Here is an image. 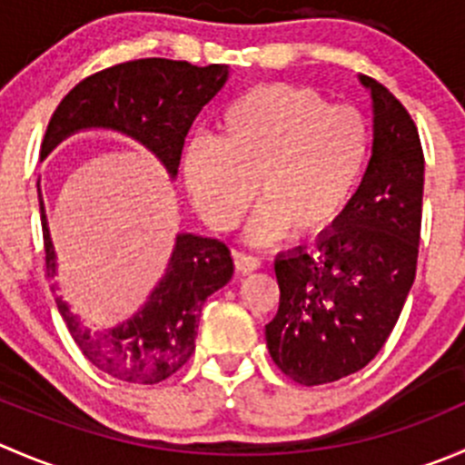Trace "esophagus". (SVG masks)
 <instances>
[{
  "instance_id": "obj_1",
  "label": "esophagus",
  "mask_w": 465,
  "mask_h": 465,
  "mask_svg": "<svg viewBox=\"0 0 465 465\" xmlns=\"http://www.w3.org/2000/svg\"><path fill=\"white\" fill-rule=\"evenodd\" d=\"M233 265L241 274H250V272L259 270L261 267V259L259 256L245 254V252H233Z\"/></svg>"
}]
</instances>
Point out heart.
I'll use <instances>...</instances> for the list:
<instances>
[{"mask_svg":"<svg viewBox=\"0 0 465 465\" xmlns=\"http://www.w3.org/2000/svg\"><path fill=\"white\" fill-rule=\"evenodd\" d=\"M371 154L362 112L332 105L311 87L261 85L238 96L220 139L198 137L184 154V177L200 215L232 229L259 186L265 200L252 218V241L292 229L297 238L331 227L358 189Z\"/></svg>","mask_w":465,"mask_h":465,"instance_id":"heart-1","label":"heart"}]
</instances>
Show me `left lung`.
Masks as SVG:
<instances>
[{"mask_svg":"<svg viewBox=\"0 0 465 465\" xmlns=\"http://www.w3.org/2000/svg\"><path fill=\"white\" fill-rule=\"evenodd\" d=\"M373 154L358 193L315 250L274 262L279 311L265 326L276 367L315 387L367 367L401 317L416 276L425 157L414 119L373 78Z\"/></svg>","mask_w":465,"mask_h":465,"instance_id":"obj_1","label":"left lung"}]
</instances>
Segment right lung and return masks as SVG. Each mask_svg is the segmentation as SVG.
Returning a JSON list of instances; mask_svg holds the SVG:
<instances>
[{
	"label": "right lung",
	"mask_w": 465,
	"mask_h": 465,
	"mask_svg": "<svg viewBox=\"0 0 465 465\" xmlns=\"http://www.w3.org/2000/svg\"><path fill=\"white\" fill-rule=\"evenodd\" d=\"M227 64L198 67L186 60L139 58L83 78L55 107L40 154L83 128H112L137 139L177 175L186 134L200 110L227 81ZM46 279L55 274V254L40 195ZM233 274L232 252L215 238L180 233L166 276L130 322L107 332L81 326L67 303L58 311L83 355L110 376L134 384H157L180 371L195 351L200 312L209 294ZM51 292L58 285L51 283Z\"/></svg>",
	"instance_id": "obj_1"
}]
</instances>
